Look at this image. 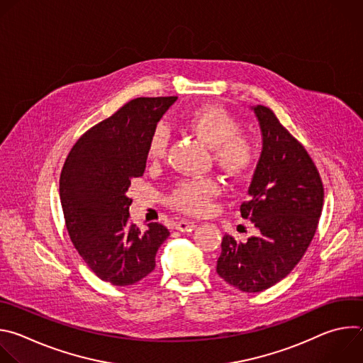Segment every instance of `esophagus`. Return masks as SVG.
Here are the masks:
<instances>
[{
  "mask_svg": "<svg viewBox=\"0 0 363 363\" xmlns=\"http://www.w3.org/2000/svg\"><path fill=\"white\" fill-rule=\"evenodd\" d=\"M195 227H196V224H195L194 221H186V220H181V221H178V223L175 224V228H177L178 231H181V233H189V231H192Z\"/></svg>",
  "mask_w": 363,
  "mask_h": 363,
  "instance_id": "obj_1",
  "label": "esophagus"
}]
</instances>
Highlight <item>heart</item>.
I'll list each match as a JSON object with an SVG mask.
<instances>
[{"instance_id": "obj_1", "label": "heart", "mask_w": 363, "mask_h": 363, "mask_svg": "<svg viewBox=\"0 0 363 363\" xmlns=\"http://www.w3.org/2000/svg\"><path fill=\"white\" fill-rule=\"evenodd\" d=\"M184 125L213 147L216 162L228 175L241 178L254 168L258 160V142L252 135L241 132V122L227 109L214 105L196 108L186 113ZM168 143V128L165 125H158L149 138V160H162L167 153ZM220 192V182L214 178L185 179L171 192L169 203L177 210L201 214L210 208L213 199Z\"/></svg>"}]
</instances>
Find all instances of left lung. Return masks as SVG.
I'll return each mask as SVG.
<instances>
[{"mask_svg": "<svg viewBox=\"0 0 363 363\" xmlns=\"http://www.w3.org/2000/svg\"><path fill=\"white\" fill-rule=\"evenodd\" d=\"M251 109L260 123L263 149L240 213L260 234L245 242L224 235L217 273L241 291L258 293L283 280L301 260L318 230L325 192L315 162L273 111L262 105Z\"/></svg>", "mask_w": 363, "mask_h": 363, "instance_id": "8db88e82", "label": "left lung"}]
</instances>
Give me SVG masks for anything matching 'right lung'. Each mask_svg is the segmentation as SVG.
Instances as JSON below:
<instances>
[{"label":"right lung","instance_id":"obj_1","mask_svg":"<svg viewBox=\"0 0 363 363\" xmlns=\"http://www.w3.org/2000/svg\"><path fill=\"white\" fill-rule=\"evenodd\" d=\"M177 96L138 97L90 128L69 152L60 175V201L70 240L103 281L130 286L155 269L169 230L129 220L130 179L143 175L149 138Z\"/></svg>","mask_w":363,"mask_h":363}]
</instances>
